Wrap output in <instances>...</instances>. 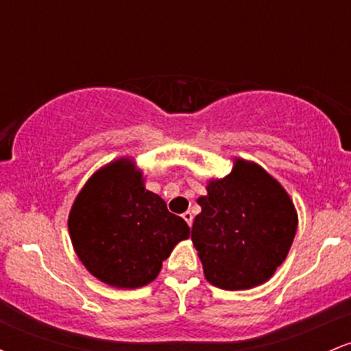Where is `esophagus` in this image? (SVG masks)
I'll return each instance as SVG.
<instances>
[{
  "mask_svg": "<svg viewBox=\"0 0 351 351\" xmlns=\"http://www.w3.org/2000/svg\"><path fill=\"white\" fill-rule=\"evenodd\" d=\"M183 219L186 221V223H188V226H191V224H193V215H191V213H189V211L183 213Z\"/></svg>",
  "mask_w": 351,
  "mask_h": 351,
  "instance_id": "obj_1",
  "label": "esophagus"
}]
</instances>
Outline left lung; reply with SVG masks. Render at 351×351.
I'll list each match as a JSON object with an SVG mask.
<instances>
[{
  "mask_svg": "<svg viewBox=\"0 0 351 351\" xmlns=\"http://www.w3.org/2000/svg\"><path fill=\"white\" fill-rule=\"evenodd\" d=\"M191 241L209 284L245 291L264 284L287 257L297 232L295 206L257 163L234 158L232 171L208 181Z\"/></svg>",
  "mask_w": 351,
  "mask_h": 351,
  "instance_id": "left-lung-1",
  "label": "left lung"
}]
</instances>
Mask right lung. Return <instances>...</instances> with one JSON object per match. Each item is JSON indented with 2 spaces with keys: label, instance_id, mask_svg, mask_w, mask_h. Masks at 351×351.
<instances>
[{
  "label": "right lung",
  "instance_id": "1",
  "mask_svg": "<svg viewBox=\"0 0 351 351\" xmlns=\"http://www.w3.org/2000/svg\"><path fill=\"white\" fill-rule=\"evenodd\" d=\"M69 234L80 263L117 289H138L162 271L189 228L167 203L145 189L143 171L128 156L97 170L74 199Z\"/></svg>",
  "mask_w": 351,
  "mask_h": 351
}]
</instances>
